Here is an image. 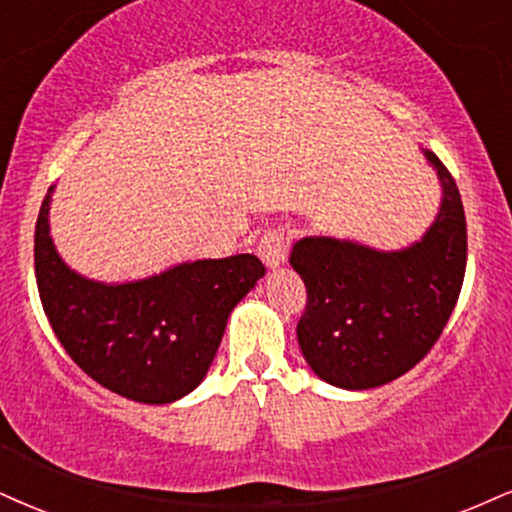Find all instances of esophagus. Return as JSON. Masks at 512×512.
<instances>
[{
    "mask_svg": "<svg viewBox=\"0 0 512 512\" xmlns=\"http://www.w3.org/2000/svg\"><path fill=\"white\" fill-rule=\"evenodd\" d=\"M257 255L267 269H279L286 262V240L281 231H267L257 245Z\"/></svg>",
    "mask_w": 512,
    "mask_h": 512,
    "instance_id": "esophagus-1",
    "label": "esophagus"
}]
</instances>
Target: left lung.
Returning <instances> with one entry per match:
<instances>
[{"mask_svg": "<svg viewBox=\"0 0 512 512\" xmlns=\"http://www.w3.org/2000/svg\"><path fill=\"white\" fill-rule=\"evenodd\" d=\"M441 183L439 214L408 248L377 250L331 236L293 245L291 267L307 288L298 343L312 372L348 391L377 389L432 350L458 303L467 224L458 186L422 147Z\"/></svg>", "mask_w": 512, "mask_h": 512, "instance_id": "1", "label": "left lung"}]
</instances>
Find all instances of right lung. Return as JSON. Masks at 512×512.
<instances>
[{
	"instance_id": "1",
	"label": "right lung",
	"mask_w": 512,
	"mask_h": 512,
	"mask_svg": "<svg viewBox=\"0 0 512 512\" xmlns=\"http://www.w3.org/2000/svg\"><path fill=\"white\" fill-rule=\"evenodd\" d=\"M54 186L35 224V279L71 360L104 389L147 405L188 396L207 377L226 322L264 276L255 255L181 262L138 281L104 283L61 260L49 236Z\"/></svg>"
}]
</instances>
